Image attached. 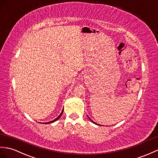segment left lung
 <instances>
[{
  "label": "left lung",
  "instance_id": "obj_1",
  "mask_svg": "<svg viewBox=\"0 0 158 158\" xmlns=\"http://www.w3.org/2000/svg\"><path fill=\"white\" fill-rule=\"evenodd\" d=\"M88 118H89V120H90L91 121V122H92L93 123H94L95 124H98V125H99V124H97V123H95V122H94V121H93L92 120H91V118H89V116H88Z\"/></svg>",
  "mask_w": 158,
  "mask_h": 158
}]
</instances>
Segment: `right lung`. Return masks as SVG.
Listing matches in <instances>:
<instances>
[{
    "label": "right lung",
    "instance_id": "obj_1",
    "mask_svg": "<svg viewBox=\"0 0 158 158\" xmlns=\"http://www.w3.org/2000/svg\"><path fill=\"white\" fill-rule=\"evenodd\" d=\"M63 111H64V109H62V112H61V113L60 114V115L58 116L56 118H55L54 120H52V121H50V122H48V123H43L42 124H50V123H54V122H55V121H56V120H58V119H59L60 117H61V116H62V113H63Z\"/></svg>",
    "mask_w": 158,
    "mask_h": 158
}]
</instances>
